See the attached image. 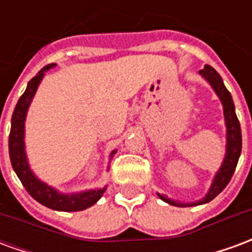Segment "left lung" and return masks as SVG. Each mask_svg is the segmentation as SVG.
Masks as SVG:
<instances>
[{"instance_id":"8db88e82","label":"left lung","mask_w":252,"mask_h":252,"mask_svg":"<svg viewBox=\"0 0 252 252\" xmlns=\"http://www.w3.org/2000/svg\"><path fill=\"white\" fill-rule=\"evenodd\" d=\"M200 74L204 75L206 81L211 83V86L216 92L219 98L221 99L222 108H224V117H225V126H227V154H225V158H224L221 167L217 171L216 177L213 180L211 189L202 200L197 201V202H190V204H181V202H175V201L170 200L166 195L158 194L160 200L166 201V202L175 206L201 205V204H206V202L213 200L229 184V181H231L233 173H235V169H236L240 153H242V129H240V123L238 120V116L235 113V105H233L231 93L224 86V82H222L220 74L212 66L205 64V67L202 70H200Z\"/></svg>"}]
</instances>
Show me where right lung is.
<instances>
[{
  "label": "right lung",
  "mask_w": 252,
  "mask_h": 252,
  "mask_svg": "<svg viewBox=\"0 0 252 252\" xmlns=\"http://www.w3.org/2000/svg\"><path fill=\"white\" fill-rule=\"evenodd\" d=\"M54 66L55 64L51 63V64L43 67L39 74H36L35 77L28 82L25 92L17 101V105H16L13 115H12V128H10V133H9V157H10L13 170L21 181V184L24 185L27 191L37 202H40L41 205L55 209V211H83L95 204L101 198V195L104 194L105 188L98 190H89V191H83V193H78V194H61L59 191L52 189L51 186L43 184L41 181L36 178L33 173L31 171L28 162H27V157H25L24 123L27 110H28V106L35 95L36 89L39 86L44 72ZM115 153L116 151H113L112 155Z\"/></svg>",
  "instance_id": "add662e5"
}]
</instances>
